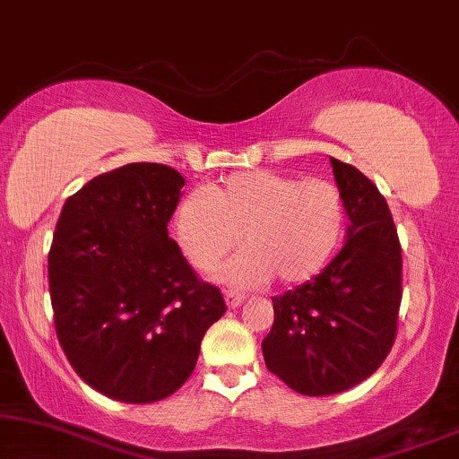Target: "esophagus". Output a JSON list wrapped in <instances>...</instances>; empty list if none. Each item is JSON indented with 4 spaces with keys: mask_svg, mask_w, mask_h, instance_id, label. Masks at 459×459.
I'll return each instance as SVG.
<instances>
[{
    "mask_svg": "<svg viewBox=\"0 0 459 459\" xmlns=\"http://www.w3.org/2000/svg\"><path fill=\"white\" fill-rule=\"evenodd\" d=\"M225 303H228L230 309H236V307H240L244 303V294L240 292H234V290H225Z\"/></svg>",
    "mask_w": 459,
    "mask_h": 459,
    "instance_id": "obj_1",
    "label": "esophagus"
}]
</instances>
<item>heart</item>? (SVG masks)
<instances>
[{
    "label": "heart",
    "instance_id": "b5f03b06",
    "mask_svg": "<svg viewBox=\"0 0 459 459\" xmlns=\"http://www.w3.org/2000/svg\"><path fill=\"white\" fill-rule=\"evenodd\" d=\"M175 236L187 261L211 272L242 242L219 280L236 288L299 284L324 269L344 231V198L328 179L256 169L190 194L175 211Z\"/></svg>",
    "mask_w": 459,
    "mask_h": 459
}]
</instances>
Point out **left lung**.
<instances>
[{
	"instance_id": "left-lung-1",
	"label": "left lung",
	"mask_w": 459,
	"mask_h": 459,
	"mask_svg": "<svg viewBox=\"0 0 459 459\" xmlns=\"http://www.w3.org/2000/svg\"><path fill=\"white\" fill-rule=\"evenodd\" d=\"M349 238L334 261L307 284L273 297L263 338L272 374L309 397L349 391L391 353L403 284V259L386 200L359 169L332 159Z\"/></svg>"
}]
</instances>
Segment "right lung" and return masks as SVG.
I'll return each mask as SVG.
<instances>
[{
  "instance_id": "add662e5",
  "label": "right lung",
  "mask_w": 459,
  "mask_h": 459,
  "mask_svg": "<svg viewBox=\"0 0 459 459\" xmlns=\"http://www.w3.org/2000/svg\"><path fill=\"white\" fill-rule=\"evenodd\" d=\"M184 184L171 167L131 162L87 181L56 223L48 278L60 347L87 385L123 403L178 391L228 309L169 238Z\"/></svg>"
}]
</instances>
